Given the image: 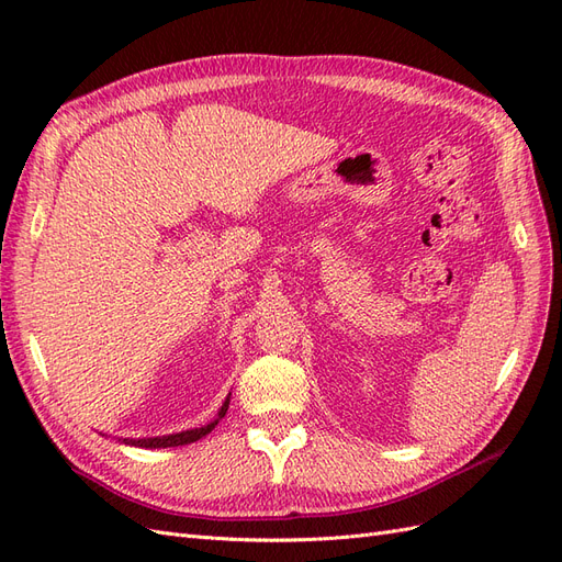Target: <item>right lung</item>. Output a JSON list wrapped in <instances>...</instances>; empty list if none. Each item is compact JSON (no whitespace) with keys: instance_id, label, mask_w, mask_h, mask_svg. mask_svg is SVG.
Instances as JSON below:
<instances>
[{"instance_id":"1","label":"right lung","mask_w":562,"mask_h":562,"mask_svg":"<svg viewBox=\"0 0 562 562\" xmlns=\"http://www.w3.org/2000/svg\"><path fill=\"white\" fill-rule=\"evenodd\" d=\"M232 396V394H229ZM229 396L225 398L223 407L217 411V417L213 422H209L206 427H199V429H187L180 434H168V436H155V438H122L126 446H135V448H178V446H187V443H194V440L203 438L206 434H211L215 429V424L227 415V407H229Z\"/></svg>"}]
</instances>
